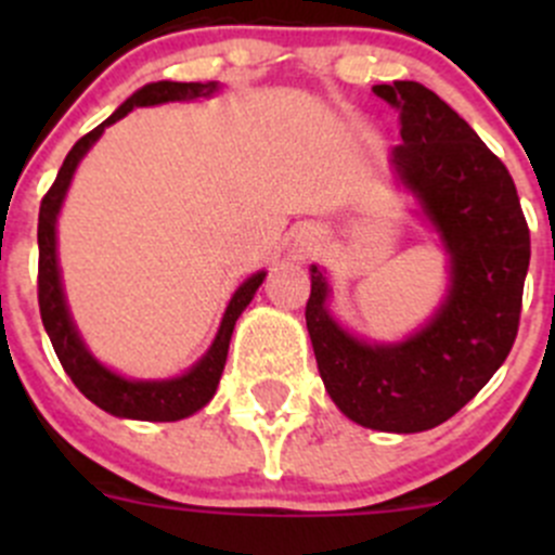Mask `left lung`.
Segmentation results:
<instances>
[{
    "label": "left lung",
    "instance_id": "obj_1",
    "mask_svg": "<svg viewBox=\"0 0 555 555\" xmlns=\"http://www.w3.org/2000/svg\"><path fill=\"white\" fill-rule=\"evenodd\" d=\"M373 91L400 109L391 166L451 255V287L411 338L365 344L330 317L327 279L311 266L306 327L335 405L362 427L408 435L449 422L507 360L531 246L511 171L438 93L411 80Z\"/></svg>",
    "mask_w": 555,
    "mask_h": 555
}]
</instances>
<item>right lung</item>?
I'll return each instance as SVG.
<instances>
[{"label":"right lung","mask_w":555,"mask_h":555,"mask_svg":"<svg viewBox=\"0 0 555 555\" xmlns=\"http://www.w3.org/2000/svg\"><path fill=\"white\" fill-rule=\"evenodd\" d=\"M220 91L217 82H150V86L139 88L131 99H126L102 126L93 128L82 139H77L75 147L66 155L64 166H61L59 177L50 184L44 193L42 206H39V225H37V244H39V273H37V298L39 313H42V324L50 335L59 362L64 365L66 376L75 382L77 389L99 405L102 411L112 413L120 418H137V422H179V418L193 416L195 411L206 405L215 397L217 384H220L222 367L228 360V346H231L233 327L242 311L255 298L257 287L266 279V271L251 273L242 287L233 293L231 304H228L225 317H222L220 330H217L215 344L209 346L204 357L190 367L188 373L177 378H166V382H131L109 367H104L91 351L82 344L80 333H77L75 322L69 317V306H66L64 287H61V271H59V255H55V220H59L61 204L69 190L72 177H75L77 164L82 155L93 147L99 137L104 133L106 126L126 117L133 106H153L166 102H193V99H206L211 93Z\"/></svg>","instance_id":"1"}]
</instances>
